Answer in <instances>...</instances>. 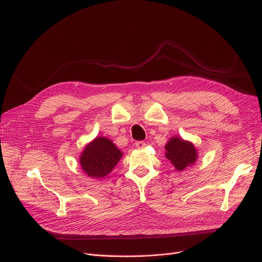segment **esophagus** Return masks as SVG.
Instances as JSON below:
<instances>
[{"label":"esophagus","instance_id":"1","mask_svg":"<svg viewBox=\"0 0 262 262\" xmlns=\"http://www.w3.org/2000/svg\"><path fill=\"white\" fill-rule=\"evenodd\" d=\"M135 145L137 148H143L145 146V142L144 141H137L135 143Z\"/></svg>","mask_w":262,"mask_h":262}]
</instances>
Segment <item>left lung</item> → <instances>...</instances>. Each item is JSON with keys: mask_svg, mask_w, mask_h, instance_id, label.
Masks as SVG:
<instances>
[{"mask_svg": "<svg viewBox=\"0 0 262 262\" xmlns=\"http://www.w3.org/2000/svg\"><path fill=\"white\" fill-rule=\"evenodd\" d=\"M166 157L177 171H184L198 159V152L193 143L183 140L180 137H172L164 146Z\"/></svg>", "mask_w": 262, "mask_h": 262, "instance_id": "1", "label": "left lung"}]
</instances>
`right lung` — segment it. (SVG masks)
Returning <instances> with one entry per match:
<instances>
[{
  "mask_svg": "<svg viewBox=\"0 0 262 262\" xmlns=\"http://www.w3.org/2000/svg\"><path fill=\"white\" fill-rule=\"evenodd\" d=\"M123 153L105 137H96L82 150L79 163L89 177L101 180L114 170Z\"/></svg>",
  "mask_w": 262,
  "mask_h": 262,
  "instance_id": "obj_1",
  "label": "right lung"
}]
</instances>
